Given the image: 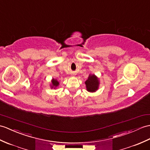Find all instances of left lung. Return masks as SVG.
Masks as SVG:
<instances>
[{"instance_id": "obj_1", "label": "left lung", "mask_w": 150, "mask_h": 150, "mask_svg": "<svg viewBox=\"0 0 150 150\" xmlns=\"http://www.w3.org/2000/svg\"><path fill=\"white\" fill-rule=\"evenodd\" d=\"M86 90L90 93H95L99 89L100 79L95 74H89L85 82Z\"/></svg>"}]
</instances>
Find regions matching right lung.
Returning <instances> with one entry per match:
<instances>
[{
    "label": "right lung",
    "mask_w": 150,
    "mask_h": 150,
    "mask_svg": "<svg viewBox=\"0 0 150 150\" xmlns=\"http://www.w3.org/2000/svg\"><path fill=\"white\" fill-rule=\"evenodd\" d=\"M59 86V82L57 81L56 79H54L52 78V81H51V83L50 84V88L51 89H56L57 87H58Z\"/></svg>",
    "instance_id": "1"
}]
</instances>
